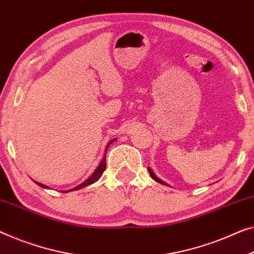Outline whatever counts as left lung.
Instances as JSON below:
<instances>
[{"label": "left lung", "mask_w": 254, "mask_h": 254, "mask_svg": "<svg viewBox=\"0 0 254 254\" xmlns=\"http://www.w3.org/2000/svg\"><path fill=\"white\" fill-rule=\"evenodd\" d=\"M148 171H149V173H150V175H151V178L154 180V181H157V182H159V183H161V185H165V186H168L166 182H164V181H161L160 179H158L156 175H154V173L151 171V168H148Z\"/></svg>", "instance_id": "1"}]
</instances>
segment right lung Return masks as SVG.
I'll use <instances>...</instances> for the list:
<instances>
[{
  "label": "right lung",
  "instance_id": "1",
  "mask_svg": "<svg viewBox=\"0 0 254 254\" xmlns=\"http://www.w3.org/2000/svg\"><path fill=\"white\" fill-rule=\"evenodd\" d=\"M116 141V138H113V139H111V141H110L109 143H108V145H106V149H105V154H104V157H103V159L101 160V163H100V165H98L97 166V168L96 170H95V172L93 173V174H91L89 178H88L86 181H83L81 185H79V186H76L75 188H73V189H71V190H66V191H64V192H69V191H74V190H79V189H81V188H84V187H87V186H90V185H93V183H95L96 181H98V179L101 178L102 176V174H103V172L105 171V167H106V151H108V149H109V146H110V144H112L113 142ZM36 185L38 186H40V187H42V188H47L48 189V187L47 186H45V185H42V183H39V182H35Z\"/></svg>",
  "mask_w": 254,
  "mask_h": 254
}]
</instances>
